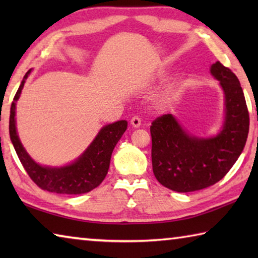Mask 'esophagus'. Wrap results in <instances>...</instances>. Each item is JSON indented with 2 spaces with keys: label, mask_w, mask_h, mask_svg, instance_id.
<instances>
[{
  "label": "esophagus",
  "mask_w": 258,
  "mask_h": 258,
  "mask_svg": "<svg viewBox=\"0 0 258 258\" xmlns=\"http://www.w3.org/2000/svg\"><path fill=\"white\" fill-rule=\"evenodd\" d=\"M131 124H132L133 127H140V125H141V118L139 116H133L132 119H131Z\"/></svg>",
  "instance_id": "obj_1"
}]
</instances>
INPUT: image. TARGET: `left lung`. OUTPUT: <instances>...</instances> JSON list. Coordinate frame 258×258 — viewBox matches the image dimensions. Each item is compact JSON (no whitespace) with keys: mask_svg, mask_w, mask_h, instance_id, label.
I'll return each instance as SVG.
<instances>
[{"mask_svg":"<svg viewBox=\"0 0 258 258\" xmlns=\"http://www.w3.org/2000/svg\"><path fill=\"white\" fill-rule=\"evenodd\" d=\"M212 75L225 94V121L215 138L187 134L173 115L157 117L150 126L152 171L164 186L177 192L205 189L222 180L239 158L249 131V112L238 77L216 61Z\"/></svg>","mask_w":258,"mask_h":258,"instance_id":"8db88e82","label":"left lung"}]
</instances>
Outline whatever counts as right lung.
Wrapping results in <instances>:
<instances>
[{
    "instance_id": "right-lung-1",
    "label": "right lung",
    "mask_w": 258,
    "mask_h": 258,
    "mask_svg": "<svg viewBox=\"0 0 258 258\" xmlns=\"http://www.w3.org/2000/svg\"><path fill=\"white\" fill-rule=\"evenodd\" d=\"M30 71L26 73L23 82L11 103L9 132L20 163L33 182L42 190L62 195L86 194L100 185L106 177L111 154L117 142L127 128V121L119 120L101 128L86 151L72 165L60 168L44 167L35 163L24 149L16 130V102L19 99L26 78Z\"/></svg>"
}]
</instances>
